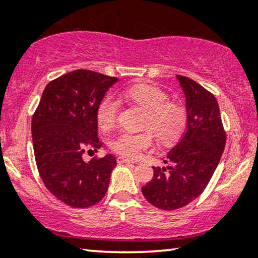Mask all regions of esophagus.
<instances>
[{
  "instance_id": "1",
  "label": "esophagus",
  "mask_w": 258,
  "mask_h": 258,
  "mask_svg": "<svg viewBox=\"0 0 258 258\" xmlns=\"http://www.w3.org/2000/svg\"><path fill=\"white\" fill-rule=\"evenodd\" d=\"M116 161H118L119 164H133V163H135L133 160L127 159V158H123V157H118V158H116Z\"/></svg>"
}]
</instances>
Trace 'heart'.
<instances>
[{"instance_id":"obj_1","label":"heart","mask_w":258,"mask_h":258,"mask_svg":"<svg viewBox=\"0 0 258 258\" xmlns=\"http://www.w3.org/2000/svg\"><path fill=\"white\" fill-rule=\"evenodd\" d=\"M128 100L146 109L143 119V128L139 133L122 132L111 140L109 146L115 153L127 159H137L144 152L154 146V135L164 143L178 139L187 122L186 108L179 102L169 100V95L163 89L150 84L130 86L122 92ZM120 112V102L116 98L107 95L97 108L98 125L102 131H108L115 126Z\"/></svg>"}]
</instances>
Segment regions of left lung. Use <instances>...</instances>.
Returning a JSON list of instances; mask_svg holds the SVG:
<instances>
[{"mask_svg": "<svg viewBox=\"0 0 258 258\" xmlns=\"http://www.w3.org/2000/svg\"><path fill=\"white\" fill-rule=\"evenodd\" d=\"M186 98L187 127L179 143L154 167L142 187L144 197L161 210H177L195 201L210 181L224 151L226 133L217 99L192 79L177 75Z\"/></svg>", "mask_w": 258, "mask_h": 258, "instance_id": "1", "label": "left lung"}]
</instances>
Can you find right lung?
Wrapping results in <instances>:
<instances>
[{
  "label": "right lung",
  "mask_w": 258,
  "mask_h": 258,
  "mask_svg": "<svg viewBox=\"0 0 258 258\" xmlns=\"http://www.w3.org/2000/svg\"><path fill=\"white\" fill-rule=\"evenodd\" d=\"M118 78L77 70L51 80L32 118L34 156L44 186L72 208H89L107 192L112 154L82 159L100 149L97 108Z\"/></svg>",
  "instance_id": "1"
}]
</instances>
